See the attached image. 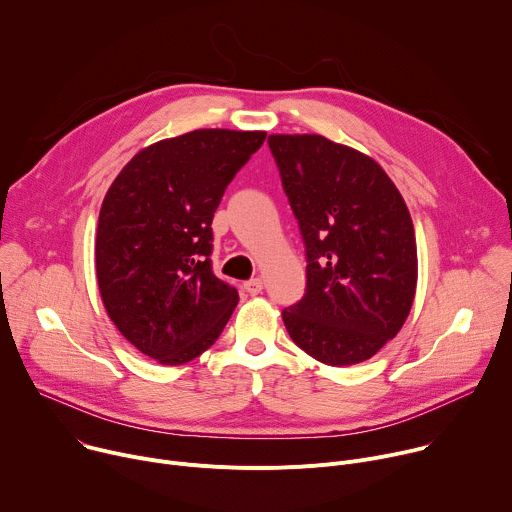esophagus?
<instances>
[{"mask_svg": "<svg viewBox=\"0 0 512 512\" xmlns=\"http://www.w3.org/2000/svg\"><path fill=\"white\" fill-rule=\"evenodd\" d=\"M261 289H263V281H261L259 277L249 279V281L245 283V291H247L249 296H257V294H261Z\"/></svg>", "mask_w": 512, "mask_h": 512, "instance_id": "1", "label": "esophagus"}]
</instances>
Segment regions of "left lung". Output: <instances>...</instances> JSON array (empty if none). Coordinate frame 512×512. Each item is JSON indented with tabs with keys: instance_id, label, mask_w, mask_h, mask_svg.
Wrapping results in <instances>:
<instances>
[{
	"instance_id": "left-lung-1",
	"label": "left lung",
	"mask_w": 512,
	"mask_h": 512,
	"mask_svg": "<svg viewBox=\"0 0 512 512\" xmlns=\"http://www.w3.org/2000/svg\"><path fill=\"white\" fill-rule=\"evenodd\" d=\"M306 247V294L281 312L304 352L330 367L375 356L405 324L417 285L411 214L369 156L322 135H269Z\"/></svg>"
}]
</instances>
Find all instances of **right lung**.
<instances>
[{"label": "right lung", "mask_w": 512, "mask_h": 512, "mask_svg": "<svg viewBox=\"0 0 512 512\" xmlns=\"http://www.w3.org/2000/svg\"><path fill=\"white\" fill-rule=\"evenodd\" d=\"M265 131L196 129L141 150L105 194L97 281L117 330L145 356L184 364L221 336L239 291L212 273V216Z\"/></svg>", "instance_id": "obj_1"}]
</instances>
